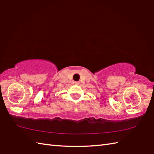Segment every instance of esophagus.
Instances as JSON below:
<instances>
[{"mask_svg":"<svg viewBox=\"0 0 154 154\" xmlns=\"http://www.w3.org/2000/svg\"><path fill=\"white\" fill-rule=\"evenodd\" d=\"M74 84L75 85H79V81H77V82H74Z\"/></svg>","mask_w":154,"mask_h":154,"instance_id":"34e87169","label":"esophagus"}]
</instances>
